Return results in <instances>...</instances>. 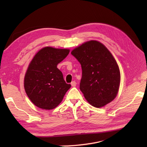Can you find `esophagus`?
<instances>
[{
    "mask_svg": "<svg viewBox=\"0 0 147 147\" xmlns=\"http://www.w3.org/2000/svg\"><path fill=\"white\" fill-rule=\"evenodd\" d=\"M76 84H77V83L75 82V81H73L71 82V85H72V86H73V87L76 86Z\"/></svg>",
    "mask_w": 147,
    "mask_h": 147,
    "instance_id": "34e87169",
    "label": "esophagus"
}]
</instances>
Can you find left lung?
<instances>
[{"label": "left lung", "instance_id": "left-lung-1", "mask_svg": "<svg viewBox=\"0 0 147 147\" xmlns=\"http://www.w3.org/2000/svg\"><path fill=\"white\" fill-rule=\"evenodd\" d=\"M81 64L80 89L87 101L100 108L116 97L120 84L119 67L107 48L100 42L88 41L71 52Z\"/></svg>", "mask_w": 147, "mask_h": 147}]
</instances>
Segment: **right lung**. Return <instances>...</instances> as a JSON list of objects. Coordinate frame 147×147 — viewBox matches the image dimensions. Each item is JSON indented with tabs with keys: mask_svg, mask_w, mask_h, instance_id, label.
<instances>
[{
	"mask_svg": "<svg viewBox=\"0 0 147 147\" xmlns=\"http://www.w3.org/2000/svg\"><path fill=\"white\" fill-rule=\"evenodd\" d=\"M68 49L47 47L39 50L29 65L24 77L26 94L38 107L56 108L71 87L57 65L69 55Z\"/></svg>",
	"mask_w": 147,
	"mask_h": 147,
	"instance_id": "add662e5",
	"label": "right lung"
}]
</instances>
